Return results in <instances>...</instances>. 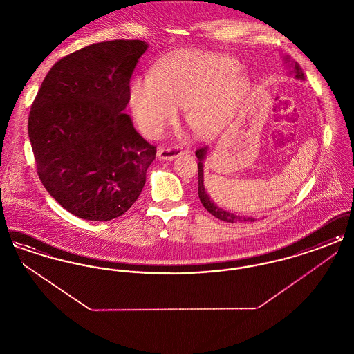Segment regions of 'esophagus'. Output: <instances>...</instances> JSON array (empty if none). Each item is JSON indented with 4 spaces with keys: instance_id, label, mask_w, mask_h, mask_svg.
<instances>
[{
    "instance_id": "1",
    "label": "esophagus",
    "mask_w": 354,
    "mask_h": 354,
    "mask_svg": "<svg viewBox=\"0 0 354 354\" xmlns=\"http://www.w3.org/2000/svg\"><path fill=\"white\" fill-rule=\"evenodd\" d=\"M182 153H183L182 147H160L156 152V156L160 160H174Z\"/></svg>"
}]
</instances>
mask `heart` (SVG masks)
<instances>
[{
  "mask_svg": "<svg viewBox=\"0 0 354 354\" xmlns=\"http://www.w3.org/2000/svg\"><path fill=\"white\" fill-rule=\"evenodd\" d=\"M240 62L208 51H183L160 61L152 75H136L129 87V103L145 134H162L187 107L189 127L214 136L234 118L250 88Z\"/></svg>",
  "mask_w": 354,
  "mask_h": 354,
  "instance_id": "b5f03b06",
  "label": "heart"
}]
</instances>
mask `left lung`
<instances>
[{"instance_id": "obj_1", "label": "left lung", "mask_w": 354, "mask_h": 354, "mask_svg": "<svg viewBox=\"0 0 354 354\" xmlns=\"http://www.w3.org/2000/svg\"><path fill=\"white\" fill-rule=\"evenodd\" d=\"M284 64L286 65V68H289V75H293L296 80H300L304 81V73L303 68H300V65L295 61H292L288 55L284 57ZM196 153V158L199 160L198 163V176H199V187H198V194H199V199L202 202L204 208L211 214L214 215L215 218H218L219 220L223 221H227V223H247V221H256V218L252 216H244V215H239L235 212H231V211H227L224 208L219 207L216 203L212 201V198L208 195L207 189H205V185H204V160L207 159V153H208V147H203L199 149Z\"/></svg>"}]
</instances>
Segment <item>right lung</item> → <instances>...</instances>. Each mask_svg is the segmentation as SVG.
Listing matches in <instances>:
<instances>
[{"mask_svg": "<svg viewBox=\"0 0 354 354\" xmlns=\"http://www.w3.org/2000/svg\"><path fill=\"white\" fill-rule=\"evenodd\" d=\"M149 44L98 42L59 59L41 84L28 131L38 176L70 214L107 221L139 198L156 150L136 133L129 84Z\"/></svg>", "mask_w": 354, "mask_h": 354, "instance_id": "right-lung-1", "label": "right lung"}]
</instances>
